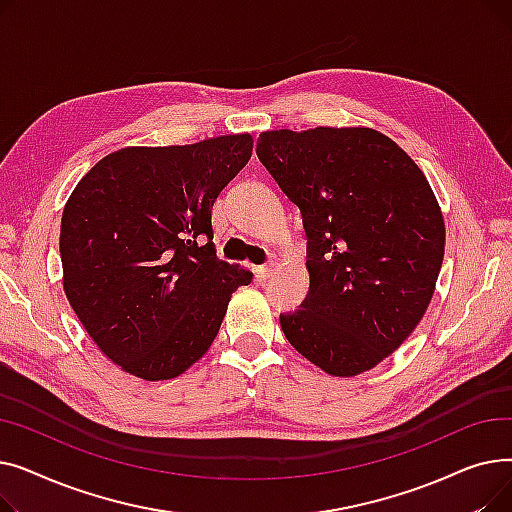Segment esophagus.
I'll return each instance as SVG.
<instances>
[{
	"label": "esophagus",
	"instance_id": "34e87169",
	"mask_svg": "<svg viewBox=\"0 0 512 512\" xmlns=\"http://www.w3.org/2000/svg\"><path fill=\"white\" fill-rule=\"evenodd\" d=\"M272 272H274V263H265V265L255 267V274H257L259 280H267L272 276Z\"/></svg>",
	"mask_w": 512,
	"mask_h": 512
}]
</instances>
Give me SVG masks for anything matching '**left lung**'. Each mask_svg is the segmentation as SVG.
Here are the masks:
<instances>
[{"instance_id": "obj_1", "label": "left lung", "mask_w": 512, "mask_h": 512, "mask_svg": "<svg viewBox=\"0 0 512 512\" xmlns=\"http://www.w3.org/2000/svg\"><path fill=\"white\" fill-rule=\"evenodd\" d=\"M257 157L301 209L309 292L286 340L330 375L363 373L417 328L444 259V220L415 161L371 128L259 134Z\"/></svg>"}]
</instances>
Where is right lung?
Returning <instances> with one entry per match:
<instances>
[{
	"label": "right lung",
	"instance_id": "obj_1",
	"mask_svg": "<svg viewBox=\"0 0 512 512\" xmlns=\"http://www.w3.org/2000/svg\"><path fill=\"white\" fill-rule=\"evenodd\" d=\"M251 134L126 147L85 174L60 230L64 292L101 353L147 382L172 380L218 336L253 274L220 261L211 207L247 166Z\"/></svg>",
	"mask_w": 512,
	"mask_h": 512
}]
</instances>
